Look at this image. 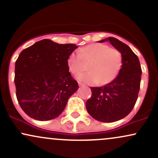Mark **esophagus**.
<instances>
[{"label": "esophagus", "instance_id": "esophagus-1", "mask_svg": "<svg viewBox=\"0 0 158 158\" xmlns=\"http://www.w3.org/2000/svg\"><path fill=\"white\" fill-rule=\"evenodd\" d=\"M79 85L80 87H85V86H86V85H85L84 84H82V83H81V82H79Z\"/></svg>", "mask_w": 158, "mask_h": 158}]
</instances>
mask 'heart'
Wrapping results in <instances>:
<instances>
[{"instance_id": "b5f03b06", "label": "heart", "mask_w": 158, "mask_h": 158, "mask_svg": "<svg viewBox=\"0 0 158 158\" xmlns=\"http://www.w3.org/2000/svg\"><path fill=\"white\" fill-rule=\"evenodd\" d=\"M83 61H90L88 67L90 71L79 74L77 78L87 84H108L117 77L122 66L120 52L101 43L87 45L79 54L70 53L67 61L69 71L73 75L81 73L85 68Z\"/></svg>"}]
</instances>
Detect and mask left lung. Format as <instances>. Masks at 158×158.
Segmentation results:
<instances>
[{"label": "left lung", "instance_id": "1", "mask_svg": "<svg viewBox=\"0 0 158 158\" xmlns=\"http://www.w3.org/2000/svg\"><path fill=\"white\" fill-rule=\"evenodd\" d=\"M108 41L122 56V66L117 77L102 87H91L92 96L86 102V109L93 118L102 123H112L126 117L133 109L140 87L141 70L138 57L128 45L116 38Z\"/></svg>", "mask_w": 158, "mask_h": 158}]
</instances>
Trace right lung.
<instances>
[{"label": "right lung", "instance_id": "add662e5", "mask_svg": "<svg viewBox=\"0 0 158 158\" xmlns=\"http://www.w3.org/2000/svg\"><path fill=\"white\" fill-rule=\"evenodd\" d=\"M78 47L43 39L20 53L15 61L16 97L23 111L39 121L62 113L69 97L79 88L67 64Z\"/></svg>", "mask_w": 158, "mask_h": 158}]
</instances>
